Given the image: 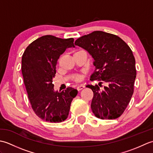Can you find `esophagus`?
Returning <instances> with one entry per match:
<instances>
[{
  "instance_id": "1",
  "label": "esophagus",
  "mask_w": 153,
  "mask_h": 153,
  "mask_svg": "<svg viewBox=\"0 0 153 153\" xmlns=\"http://www.w3.org/2000/svg\"><path fill=\"white\" fill-rule=\"evenodd\" d=\"M84 87H85V86H84L83 85H79L77 87V91H80V90L83 89Z\"/></svg>"
}]
</instances>
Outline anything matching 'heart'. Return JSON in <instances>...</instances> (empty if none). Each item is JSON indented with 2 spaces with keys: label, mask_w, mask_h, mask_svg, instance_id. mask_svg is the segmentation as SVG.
Listing matches in <instances>:
<instances>
[{
  "label": "heart",
  "mask_w": 153,
  "mask_h": 153,
  "mask_svg": "<svg viewBox=\"0 0 153 153\" xmlns=\"http://www.w3.org/2000/svg\"><path fill=\"white\" fill-rule=\"evenodd\" d=\"M85 53V52L83 51L80 50V51H77L76 53ZM76 53H75V54H76ZM82 76H81V75H77V76H76L74 77V80L76 81V82H80V81L82 80Z\"/></svg>",
  "instance_id": "obj_1"
}]
</instances>
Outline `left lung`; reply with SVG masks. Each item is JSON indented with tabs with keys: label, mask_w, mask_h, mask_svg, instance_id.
<instances>
[{
	"label": "left lung",
	"mask_w": 153,
	"mask_h": 153,
	"mask_svg": "<svg viewBox=\"0 0 153 153\" xmlns=\"http://www.w3.org/2000/svg\"><path fill=\"white\" fill-rule=\"evenodd\" d=\"M94 59L95 70L91 80L107 85H87L93 92L91 110L102 120L116 119L124 112L134 93L136 77L135 60L131 48L117 35L101 31H93L75 41Z\"/></svg>",
	"instance_id": "1"
}]
</instances>
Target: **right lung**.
Here are the masks:
<instances>
[{
	"instance_id": "obj_1",
	"label": "right lung",
	"mask_w": 153,
	"mask_h": 153,
	"mask_svg": "<svg viewBox=\"0 0 153 153\" xmlns=\"http://www.w3.org/2000/svg\"><path fill=\"white\" fill-rule=\"evenodd\" d=\"M74 39L42 36L29 45L22 58V72L31 107L44 121L59 123L66 120L77 91L72 87L55 91L53 78L60 56L74 47Z\"/></svg>"
}]
</instances>
